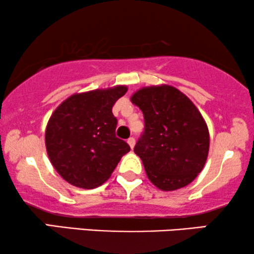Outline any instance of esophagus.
Returning <instances> with one entry per match:
<instances>
[{"label":"esophagus","mask_w":254,"mask_h":254,"mask_svg":"<svg viewBox=\"0 0 254 254\" xmlns=\"http://www.w3.org/2000/svg\"><path fill=\"white\" fill-rule=\"evenodd\" d=\"M127 143L129 144V147H130L131 149H133L134 145H135V138H134V137H129V138H128V140H127Z\"/></svg>","instance_id":"obj_1"}]
</instances>
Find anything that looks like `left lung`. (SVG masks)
I'll return each mask as SVG.
<instances>
[{"instance_id":"1","label":"left lung","mask_w":254,"mask_h":254,"mask_svg":"<svg viewBox=\"0 0 254 254\" xmlns=\"http://www.w3.org/2000/svg\"><path fill=\"white\" fill-rule=\"evenodd\" d=\"M144 118L134 147L150 182L162 190L189 185L203 169L209 131L195 105L170 85L150 86L131 96Z\"/></svg>"}]
</instances>
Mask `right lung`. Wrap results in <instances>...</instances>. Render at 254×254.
Masks as SVG:
<instances>
[{"label": "right lung", "mask_w": 254, "mask_h": 254, "mask_svg": "<svg viewBox=\"0 0 254 254\" xmlns=\"http://www.w3.org/2000/svg\"><path fill=\"white\" fill-rule=\"evenodd\" d=\"M127 88L77 93L54 111L45 142L51 163L71 185L95 189L110 178L118 163L130 150L116 136L118 120L112 107Z\"/></svg>", "instance_id": "right-lung-1"}]
</instances>
